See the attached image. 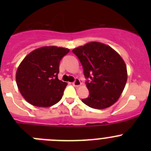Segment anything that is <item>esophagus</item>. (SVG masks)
Returning a JSON list of instances; mask_svg holds the SVG:
<instances>
[{"label":"esophagus","mask_w":151,"mask_h":151,"mask_svg":"<svg viewBox=\"0 0 151 151\" xmlns=\"http://www.w3.org/2000/svg\"><path fill=\"white\" fill-rule=\"evenodd\" d=\"M73 85H74V86H76V87H78V86H80V85H82V83H81L79 79L76 78V79L75 80V82H73Z\"/></svg>","instance_id":"1"}]
</instances>
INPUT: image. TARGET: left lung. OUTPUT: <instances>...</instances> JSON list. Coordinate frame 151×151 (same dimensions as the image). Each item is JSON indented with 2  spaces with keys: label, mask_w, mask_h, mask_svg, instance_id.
Segmentation results:
<instances>
[{
  "label": "left lung",
  "mask_w": 151,
  "mask_h": 151,
  "mask_svg": "<svg viewBox=\"0 0 151 151\" xmlns=\"http://www.w3.org/2000/svg\"><path fill=\"white\" fill-rule=\"evenodd\" d=\"M84 69L89 91L88 97L82 102L94 109L110 107L119 100L127 82L125 61L111 47L91 41L73 50Z\"/></svg>",
  "instance_id": "left-lung-1"
}]
</instances>
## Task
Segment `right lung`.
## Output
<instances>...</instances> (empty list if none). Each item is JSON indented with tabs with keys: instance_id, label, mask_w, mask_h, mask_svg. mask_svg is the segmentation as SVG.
<instances>
[{
	"instance_id": "right-lung-1",
	"label": "right lung",
	"mask_w": 151,
	"mask_h": 151,
	"mask_svg": "<svg viewBox=\"0 0 151 151\" xmlns=\"http://www.w3.org/2000/svg\"><path fill=\"white\" fill-rule=\"evenodd\" d=\"M69 49L45 46L30 52L16 73L19 92L30 104L48 107L59 102L67 83L58 79L60 61Z\"/></svg>"
}]
</instances>
